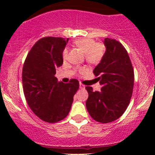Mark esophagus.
Wrapping results in <instances>:
<instances>
[{"mask_svg": "<svg viewBox=\"0 0 155 155\" xmlns=\"http://www.w3.org/2000/svg\"><path fill=\"white\" fill-rule=\"evenodd\" d=\"M79 87H80L81 89H84V88H85V85H83V84L80 83V84H79Z\"/></svg>", "mask_w": 155, "mask_h": 155, "instance_id": "1", "label": "esophagus"}]
</instances>
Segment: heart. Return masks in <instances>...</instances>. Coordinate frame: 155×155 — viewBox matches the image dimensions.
Segmentation results:
<instances>
[{
	"mask_svg": "<svg viewBox=\"0 0 155 155\" xmlns=\"http://www.w3.org/2000/svg\"><path fill=\"white\" fill-rule=\"evenodd\" d=\"M75 46L80 48L85 54V58L87 63L91 64H97L104 58L105 54L106 48L103 43H97L94 39L90 37L77 39L74 41ZM68 51L67 48H64L62 52V57L64 59H66L68 57ZM80 73L85 71V69L79 68Z\"/></svg>",
	"mask_w": 155,
	"mask_h": 155,
	"instance_id": "obj_1",
	"label": "heart"
}]
</instances>
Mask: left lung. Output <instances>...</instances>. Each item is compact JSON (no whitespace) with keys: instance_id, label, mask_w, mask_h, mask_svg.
I'll list each match as a JSON object with an SVG mask.
<instances>
[{"instance_id":"obj_1","label":"left lung","mask_w":155,"mask_h":155,"mask_svg":"<svg viewBox=\"0 0 155 155\" xmlns=\"http://www.w3.org/2000/svg\"><path fill=\"white\" fill-rule=\"evenodd\" d=\"M106 52L93 73L97 76L101 91L86 86L88 98L85 105L95 121L109 123L118 119L125 112L132 97L134 72L128 53L120 42L104 39Z\"/></svg>"}]
</instances>
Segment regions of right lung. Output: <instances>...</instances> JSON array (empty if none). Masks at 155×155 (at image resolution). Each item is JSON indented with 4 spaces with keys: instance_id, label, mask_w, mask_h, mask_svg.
Here are the masks:
<instances>
[{
    "instance_id": "1",
    "label": "right lung",
    "mask_w": 155,
    "mask_h": 155,
    "mask_svg": "<svg viewBox=\"0 0 155 155\" xmlns=\"http://www.w3.org/2000/svg\"><path fill=\"white\" fill-rule=\"evenodd\" d=\"M68 41L62 37L40 39L31 48L22 69L24 94L29 107L43 121L56 123L66 118L79 87L77 79L58 82L56 68L63 64Z\"/></svg>"
}]
</instances>
